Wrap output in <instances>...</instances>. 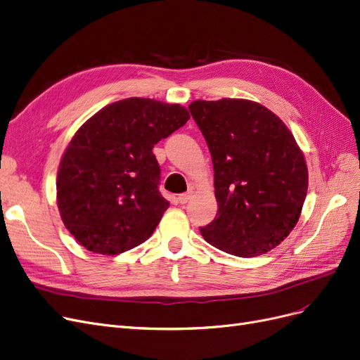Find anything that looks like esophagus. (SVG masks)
Instances as JSON below:
<instances>
[{
	"label": "esophagus",
	"mask_w": 360,
	"mask_h": 360,
	"mask_svg": "<svg viewBox=\"0 0 360 360\" xmlns=\"http://www.w3.org/2000/svg\"><path fill=\"white\" fill-rule=\"evenodd\" d=\"M177 200L180 204H188L192 200V193H181V195H179Z\"/></svg>",
	"instance_id": "obj_1"
}]
</instances>
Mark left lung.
<instances>
[{"mask_svg": "<svg viewBox=\"0 0 360 360\" xmlns=\"http://www.w3.org/2000/svg\"><path fill=\"white\" fill-rule=\"evenodd\" d=\"M189 110L210 148L217 214L207 243L253 257L276 249L300 220L308 189L305 158L283 120L249 100H198Z\"/></svg>", "mask_w": 360, "mask_h": 360, "instance_id": "left-lung-1", "label": "left lung"}]
</instances>
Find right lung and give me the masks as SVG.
Here are the masks:
<instances>
[{
	"label": "right lung",
	"mask_w": 360,
	"mask_h": 360,
	"mask_svg": "<svg viewBox=\"0 0 360 360\" xmlns=\"http://www.w3.org/2000/svg\"><path fill=\"white\" fill-rule=\"evenodd\" d=\"M189 117L180 104L134 96L79 128L60 159L56 201L65 228L84 249L119 255L153 233L169 202L159 192L152 148Z\"/></svg>",
	"instance_id": "right-lung-1"
}]
</instances>
